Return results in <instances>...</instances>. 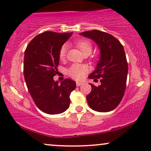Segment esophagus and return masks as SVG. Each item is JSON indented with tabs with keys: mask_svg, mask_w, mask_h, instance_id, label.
Segmentation results:
<instances>
[{
	"mask_svg": "<svg viewBox=\"0 0 151 151\" xmlns=\"http://www.w3.org/2000/svg\"><path fill=\"white\" fill-rule=\"evenodd\" d=\"M76 83H77V86H80L81 85L83 84L82 82H79V81H77V82H76Z\"/></svg>",
	"mask_w": 151,
	"mask_h": 151,
	"instance_id": "esophagus-1",
	"label": "esophagus"
}]
</instances>
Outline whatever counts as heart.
I'll list each match as a JSON object with an SVG mask.
<instances>
[{
	"mask_svg": "<svg viewBox=\"0 0 151 151\" xmlns=\"http://www.w3.org/2000/svg\"><path fill=\"white\" fill-rule=\"evenodd\" d=\"M76 46L80 49L83 54H89L92 50V43L88 39H81L75 43ZM67 50H68V45L66 43L63 44L60 47L59 50V58L60 60H64L66 57ZM88 71V68L86 65L74 63L70 65L66 70V73L71 77L74 79L80 80L84 77L85 74Z\"/></svg>",
	"mask_w": 151,
	"mask_h": 151,
	"instance_id": "obj_1",
	"label": "heart"
}]
</instances>
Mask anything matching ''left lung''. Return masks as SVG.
I'll return each mask as SVG.
<instances>
[{"mask_svg": "<svg viewBox=\"0 0 151 151\" xmlns=\"http://www.w3.org/2000/svg\"><path fill=\"white\" fill-rule=\"evenodd\" d=\"M80 35L93 40L101 53L95 71L88 76L96 82L100 79L101 84H91L87 102L97 112L111 111L121 102L126 89L128 64L124 48L119 40L102 31H87Z\"/></svg>", "mask_w": 151, "mask_h": 151, "instance_id": "1", "label": "left lung"}]
</instances>
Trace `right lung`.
Listing matches in <instances>:
<instances>
[{
	"label": "right lung",
	"mask_w": 151,
	"mask_h": 151,
	"mask_svg": "<svg viewBox=\"0 0 151 151\" xmlns=\"http://www.w3.org/2000/svg\"><path fill=\"white\" fill-rule=\"evenodd\" d=\"M70 33L45 32L34 38L27 46L24 58V76L34 102L49 115L65 112L70 106L71 92L75 81L65 79L58 84L53 80L58 73L59 50L72 36Z\"/></svg>",
	"instance_id": "right-lung-1"
}]
</instances>
